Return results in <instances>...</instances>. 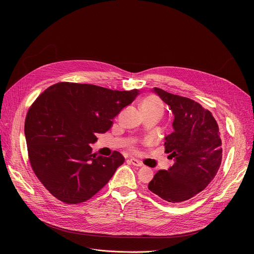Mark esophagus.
I'll use <instances>...</instances> for the list:
<instances>
[{"instance_id":"esophagus-1","label":"esophagus","mask_w":254,"mask_h":254,"mask_svg":"<svg viewBox=\"0 0 254 254\" xmlns=\"http://www.w3.org/2000/svg\"><path fill=\"white\" fill-rule=\"evenodd\" d=\"M129 162L132 166H135V167H142V165H143L140 161H138V159H136V158H130Z\"/></svg>"}]
</instances>
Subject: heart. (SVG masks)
Segmentation results:
<instances>
[{
	"instance_id": "b5f03b06",
	"label": "heart",
	"mask_w": 254,
	"mask_h": 254,
	"mask_svg": "<svg viewBox=\"0 0 254 254\" xmlns=\"http://www.w3.org/2000/svg\"><path fill=\"white\" fill-rule=\"evenodd\" d=\"M140 109L143 115L152 114V115L159 116L163 111V105L161 100H159L157 97L148 96L140 103Z\"/></svg>"
}]
</instances>
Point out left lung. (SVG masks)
I'll use <instances>...</instances> for the list:
<instances>
[{"label":"left lung","instance_id":"obj_1","mask_svg":"<svg viewBox=\"0 0 254 254\" xmlns=\"http://www.w3.org/2000/svg\"><path fill=\"white\" fill-rule=\"evenodd\" d=\"M153 92L172 111V134L165 137V151L174 165L159 170L148 190L170 203L193 197L214 179L222 159L218 125L211 112L189 98L154 87Z\"/></svg>","mask_w":254,"mask_h":254}]
</instances>
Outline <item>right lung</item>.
I'll list each match as a JSON object with an SVG mask.
<instances>
[{"instance_id": "right-lung-1", "label": "right lung", "mask_w": 254, "mask_h": 254, "mask_svg": "<svg viewBox=\"0 0 254 254\" xmlns=\"http://www.w3.org/2000/svg\"><path fill=\"white\" fill-rule=\"evenodd\" d=\"M138 95L140 90L60 82L38 97L26 114L24 135L33 171L53 196L79 204L108 183L125 157L118 151L97 156L89 144Z\"/></svg>"}]
</instances>
